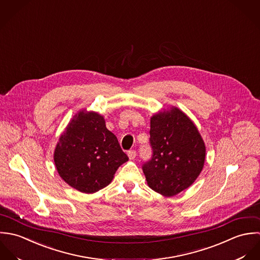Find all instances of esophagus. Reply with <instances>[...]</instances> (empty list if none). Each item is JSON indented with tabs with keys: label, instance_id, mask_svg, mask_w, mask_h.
I'll use <instances>...</instances> for the list:
<instances>
[{
	"label": "esophagus",
	"instance_id": "obj_1",
	"mask_svg": "<svg viewBox=\"0 0 260 260\" xmlns=\"http://www.w3.org/2000/svg\"><path fill=\"white\" fill-rule=\"evenodd\" d=\"M127 156L129 157V159H134L137 156V152L135 150H131L127 152Z\"/></svg>",
	"mask_w": 260,
	"mask_h": 260
}]
</instances>
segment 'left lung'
<instances>
[{
	"label": "left lung",
	"instance_id": "8db88e82",
	"mask_svg": "<svg viewBox=\"0 0 260 260\" xmlns=\"http://www.w3.org/2000/svg\"><path fill=\"white\" fill-rule=\"evenodd\" d=\"M151 159L143 171L149 187L171 197L189 188L200 175L206 147L194 122L179 108L171 107L151 117Z\"/></svg>",
	"mask_w": 260,
	"mask_h": 260
}]
</instances>
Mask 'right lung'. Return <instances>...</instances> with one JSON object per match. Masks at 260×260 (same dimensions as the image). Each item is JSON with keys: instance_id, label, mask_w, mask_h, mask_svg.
Instances as JSON below:
<instances>
[{"instance_id": "1", "label": "right lung", "mask_w": 260, "mask_h": 260, "mask_svg": "<svg viewBox=\"0 0 260 260\" xmlns=\"http://www.w3.org/2000/svg\"><path fill=\"white\" fill-rule=\"evenodd\" d=\"M127 159L116 137L106 128L104 116L94 111L75 114L54 152L59 176L86 194L109 185L118 167Z\"/></svg>"}]
</instances>
